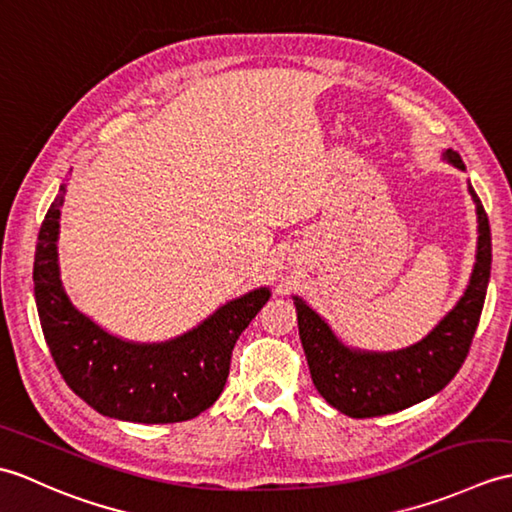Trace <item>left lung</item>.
<instances>
[{"instance_id": "obj_1", "label": "left lung", "mask_w": 512, "mask_h": 512, "mask_svg": "<svg viewBox=\"0 0 512 512\" xmlns=\"http://www.w3.org/2000/svg\"><path fill=\"white\" fill-rule=\"evenodd\" d=\"M443 157L465 170L458 152L449 148ZM469 194L478 213V251L471 279L454 310L421 342L388 353L351 349L331 331L323 316L299 296H292L312 382L320 397L347 417L371 419L406 410L443 390L465 364L491 279L489 218L471 183Z\"/></svg>"}]
</instances>
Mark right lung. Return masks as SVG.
<instances>
[{"label": "right lung", "instance_id": "obj_1", "mask_svg": "<svg viewBox=\"0 0 512 512\" xmlns=\"http://www.w3.org/2000/svg\"><path fill=\"white\" fill-rule=\"evenodd\" d=\"M65 185L45 213L34 253V299L43 336L67 386L104 417L133 423H181L205 412L227 384L237 338L270 299L257 288L218 307L187 334L130 342L76 310L58 268V227Z\"/></svg>", "mask_w": 512, "mask_h": 512}]
</instances>
